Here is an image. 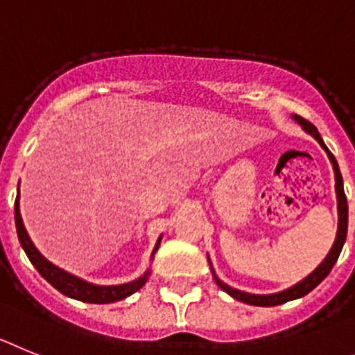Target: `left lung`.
<instances>
[{
	"label": "left lung",
	"mask_w": 355,
	"mask_h": 355,
	"mask_svg": "<svg viewBox=\"0 0 355 355\" xmlns=\"http://www.w3.org/2000/svg\"><path fill=\"white\" fill-rule=\"evenodd\" d=\"M295 119H297L298 123H300L302 126H304V130L309 132L311 135H313L314 139L318 141L320 146L323 148L327 152V155H329V159H331L332 162V168H334V175H336V195H338V211H340V225H338V236H336V241H334V246L331 248V252H329V255L325 257V261H323L322 264H320L316 270L311 273L307 279H304L302 282H298L297 286H293V288L286 289V291L282 293H277V295H250V293H243V291H237V289L230 288V286H227L225 282H221L218 277L214 275L216 279V284L220 286L223 291H227L230 295V297H234L236 300L239 302H245V304H250V306H259V307H273V306H280V304H286V302L289 300H295V298H300L304 297V295H307V293L313 291L316 286L322 282L323 279H325L329 273H331L332 266L336 264V261H338V257H340L341 254V248H343L345 245V239H347V227H348V205H347V196H345V191H343V178H341V171H340V166H338V162H336L334 155H332L331 152H329V148L325 146V143H323V139L320 137L318 130H316V126L313 125V123H309L307 119L300 118V116H295Z\"/></svg>",
	"instance_id": "8db88e82"
}]
</instances>
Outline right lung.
I'll return each mask as SVG.
<instances>
[{
    "instance_id": "right-lung-1",
    "label": "right lung",
    "mask_w": 355,
    "mask_h": 355,
    "mask_svg": "<svg viewBox=\"0 0 355 355\" xmlns=\"http://www.w3.org/2000/svg\"><path fill=\"white\" fill-rule=\"evenodd\" d=\"M15 229H17V237H19L21 246L24 248L28 259L32 261L33 266L37 268V271L48 280L49 284L53 286L55 289L66 295V297L75 298V300H82V302H89V304H110V302H118L123 300V298L130 297L132 293H135L137 289L143 288L146 284L148 275H150V271H146L143 277H139L134 282H128V284H121V286H92L89 282L82 279H76V277L69 275L66 271H62L60 268L53 266L51 263H48L39 250H37L33 243L30 241L28 234H26V229H24L23 220H21V212H19V195L15 198ZM160 239L157 241L155 250L159 248ZM153 250V254H155Z\"/></svg>"
}]
</instances>
